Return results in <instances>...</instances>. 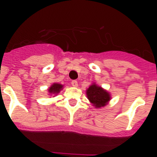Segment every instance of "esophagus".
Listing matches in <instances>:
<instances>
[{"label": "esophagus", "mask_w": 157, "mask_h": 157, "mask_svg": "<svg viewBox=\"0 0 157 157\" xmlns=\"http://www.w3.org/2000/svg\"><path fill=\"white\" fill-rule=\"evenodd\" d=\"M71 86H73V87H77V86H78V83H77V81H71Z\"/></svg>", "instance_id": "1"}]
</instances>
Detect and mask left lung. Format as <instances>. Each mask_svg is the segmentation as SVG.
<instances>
[{"instance_id":"obj_1","label":"left lung","mask_w":157,"mask_h":157,"mask_svg":"<svg viewBox=\"0 0 157 157\" xmlns=\"http://www.w3.org/2000/svg\"><path fill=\"white\" fill-rule=\"evenodd\" d=\"M86 96L91 104L95 108H101L107 106L111 100V94L107 90L98 86L96 83H92L86 90Z\"/></svg>"}]
</instances>
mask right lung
I'll return each instance as SVG.
<instances>
[{
  "label": "right lung",
  "instance_id": "right-lung-1",
  "mask_svg": "<svg viewBox=\"0 0 157 157\" xmlns=\"http://www.w3.org/2000/svg\"><path fill=\"white\" fill-rule=\"evenodd\" d=\"M63 89V85H61V84L59 83H53L50 87H49L48 89V92L49 94H50V95H54L56 96Z\"/></svg>",
  "mask_w": 157,
  "mask_h": 157
}]
</instances>
